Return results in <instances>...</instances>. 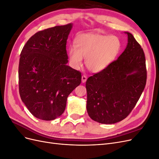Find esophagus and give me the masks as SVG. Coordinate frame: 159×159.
Returning <instances> with one entry per match:
<instances>
[{
  "label": "esophagus",
  "mask_w": 159,
  "mask_h": 159,
  "mask_svg": "<svg viewBox=\"0 0 159 159\" xmlns=\"http://www.w3.org/2000/svg\"><path fill=\"white\" fill-rule=\"evenodd\" d=\"M86 80H87V76H86L85 75H82V77H81V81H82L83 83H85Z\"/></svg>",
  "instance_id": "esophagus-1"
}]
</instances>
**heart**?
Listing matches in <instances>:
<instances>
[{
  "instance_id": "1",
  "label": "heart",
  "mask_w": 159,
  "mask_h": 159,
  "mask_svg": "<svg viewBox=\"0 0 159 159\" xmlns=\"http://www.w3.org/2000/svg\"><path fill=\"white\" fill-rule=\"evenodd\" d=\"M121 49V40L116 36L88 33L75 38V46L70 48L68 56L75 68L82 66L84 57L87 68L91 71L99 72L113 63Z\"/></svg>"
}]
</instances>
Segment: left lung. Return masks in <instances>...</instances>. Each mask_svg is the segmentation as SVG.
<instances>
[{
  "mask_svg": "<svg viewBox=\"0 0 159 159\" xmlns=\"http://www.w3.org/2000/svg\"><path fill=\"white\" fill-rule=\"evenodd\" d=\"M128 44L118 59L86 81L87 111L93 121L113 124L132 111L145 89V53L129 32Z\"/></svg>",
  "mask_w": 159,
  "mask_h": 159,
  "instance_id": "left-lung-1",
  "label": "left lung"
}]
</instances>
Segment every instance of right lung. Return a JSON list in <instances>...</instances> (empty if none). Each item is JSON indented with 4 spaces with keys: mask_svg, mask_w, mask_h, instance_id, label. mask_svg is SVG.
<instances>
[{
    "mask_svg": "<svg viewBox=\"0 0 159 159\" xmlns=\"http://www.w3.org/2000/svg\"><path fill=\"white\" fill-rule=\"evenodd\" d=\"M71 27L70 23L36 32L20 53L19 93L38 119L50 121L60 117L68 95L81 84V72L66 65V43Z\"/></svg>",
    "mask_w": 159,
    "mask_h": 159,
    "instance_id": "1",
    "label": "right lung"
}]
</instances>
